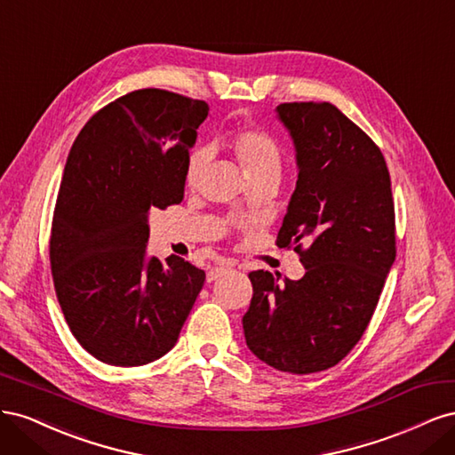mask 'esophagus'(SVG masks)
<instances>
[{
  "label": "esophagus",
  "mask_w": 455,
  "mask_h": 455,
  "mask_svg": "<svg viewBox=\"0 0 455 455\" xmlns=\"http://www.w3.org/2000/svg\"><path fill=\"white\" fill-rule=\"evenodd\" d=\"M233 267V261H220V264L216 266V267H212L209 273H206V281L209 283H212V281H216L218 277H222V275L228 271V269H231Z\"/></svg>",
  "instance_id": "esophagus-1"
}]
</instances>
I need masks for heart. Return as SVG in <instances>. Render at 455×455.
Returning <instances> with one entry per match:
<instances>
[{"mask_svg":"<svg viewBox=\"0 0 455 455\" xmlns=\"http://www.w3.org/2000/svg\"><path fill=\"white\" fill-rule=\"evenodd\" d=\"M231 149L235 154L241 169L246 176V180H254V178H264V176H279L283 171V154L277 140L273 136L264 131V129H241L235 134L231 136ZM211 149L209 148H201L196 149L194 154L188 157L186 163V172H184V180L186 186L196 189L203 176L206 167L211 163Z\"/></svg>","mask_w":455,"mask_h":455,"instance_id":"obj_1","label":"heart"}]
</instances>
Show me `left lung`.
Listing matches in <instances>:
<instances>
[{
  "label": "left lung",
  "instance_id": "obj_1",
  "mask_svg": "<svg viewBox=\"0 0 455 455\" xmlns=\"http://www.w3.org/2000/svg\"><path fill=\"white\" fill-rule=\"evenodd\" d=\"M298 180L277 246L299 254V281L252 271L244 339L259 361L291 374L336 366L364 334L393 266L395 204L379 148L328 102H288ZM301 242L310 246L304 250Z\"/></svg>",
  "mask_w": 455,
  "mask_h": 455
}]
</instances>
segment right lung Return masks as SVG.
<instances>
[{"instance_id": "add662e5", "label": "right lung", "mask_w": 455, "mask_h": 455, "mask_svg": "<svg viewBox=\"0 0 455 455\" xmlns=\"http://www.w3.org/2000/svg\"><path fill=\"white\" fill-rule=\"evenodd\" d=\"M209 104L140 89L96 112L68 154L51 229L54 291L94 359L142 366L169 353L204 271L146 254L148 216L184 199V172Z\"/></svg>"}]
</instances>
